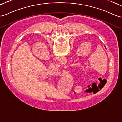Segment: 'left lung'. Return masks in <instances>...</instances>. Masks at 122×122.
<instances>
[{"mask_svg":"<svg viewBox=\"0 0 122 122\" xmlns=\"http://www.w3.org/2000/svg\"><path fill=\"white\" fill-rule=\"evenodd\" d=\"M104 47H105V46H104ZM105 48H106V47H105Z\"/></svg>","mask_w":122,"mask_h":122,"instance_id":"obj_1","label":"left lung"}]
</instances>
